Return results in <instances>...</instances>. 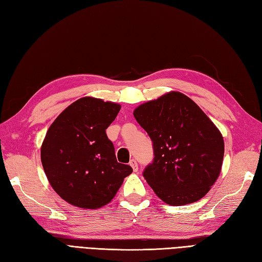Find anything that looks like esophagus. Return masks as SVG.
Instances as JSON below:
<instances>
[{
  "label": "esophagus",
  "mask_w": 262,
  "mask_h": 262,
  "mask_svg": "<svg viewBox=\"0 0 262 262\" xmlns=\"http://www.w3.org/2000/svg\"><path fill=\"white\" fill-rule=\"evenodd\" d=\"M129 165L132 166V168H133V170L134 171H137L138 170V165H137V162L135 159H133V160H130V163H129Z\"/></svg>",
  "instance_id": "1"
}]
</instances>
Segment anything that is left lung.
Segmentation results:
<instances>
[{
  "label": "left lung",
  "mask_w": 262,
  "mask_h": 262,
  "mask_svg": "<svg viewBox=\"0 0 262 262\" xmlns=\"http://www.w3.org/2000/svg\"><path fill=\"white\" fill-rule=\"evenodd\" d=\"M137 123L152 142L154 159L143 176L164 203H195L210 190L223 166L219 129L188 96L170 92L139 105Z\"/></svg>",
  "instance_id": "obj_1"
}]
</instances>
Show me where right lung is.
Instances as JSON below:
<instances>
[{
    "label": "right lung",
    "instance_id": "right-lung-1",
    "mask_svg": "<svg viewBox=\"0 0 262 262\" xmlns=\"http://www.w3.org/2000/svg\"><path fill=\"white\" fill-rule=\"evenodd\" d=\"M120 105L94 97L71 104L46 133L41 160L53 189L67 203L97 209L111 203L129 165L117 162L106 129L116 118Z\"/></svg>",
    "mask_w": 262,
    "mask_h": 262
}]
</instances>
